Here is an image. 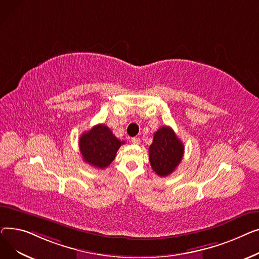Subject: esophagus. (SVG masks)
Here are the masks:
<instances>
[{"label":"esophagus","mask_w":259,"mask_h":259,"mask_svg":"<svg viewBox=\"0 0 259 259\" xmlns=\"http://www.w3.org/2000/svg\"><path fill=\"white\" fill-rule=\"evenodd\" d=\"M132 143L133 144H135V145H138V144H140V139L139 138H132Z\"/></svg>","instance_id":"obj_1"}]
</instances>
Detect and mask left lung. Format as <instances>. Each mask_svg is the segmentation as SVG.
<instances>
[{
	"instance_id": "obj_1",
	"label": "left lung",
	"mask_w": 259,
	"mask_h": 259,
	"mask_svg": "<svg viewBox=\"0 0 259 259\" xmlns=\"http://www.w3.org/2000/svg\"><path fill=\"white\" fill-rule=\"evenodd\" d=\"M151 168L160 177H167L175 171L184 155V144L169 126H162L154 134L149 146Z\"/></svg>"
}]
</instances>
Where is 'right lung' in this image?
Segmentation results:
<instances>
[{
    "mask_svg": "<svg viewBox=\"0 0 259 259\" xmlns=\"http://www.w3.org/2000/svg\"><path fill=\"white\" fill-rule=\"evenodd\" d=\"M118 140L104 124H97L79 138V149L83 160L96 168H105L116 157L117 150L124 144Z\"/></svg>",
    "mask_w": 259,
    "mask_h": 259,
    "instance_id": "right-lung-1",
    "label": "right lung"
}]
</instances>
